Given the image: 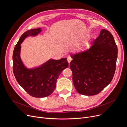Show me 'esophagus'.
Wrapping results in <instances>:
<instances>
[{
    "label": "esophagus",
    "mask_w": 127,
    "mask_h": 127,
    "mask_svg": "<svg viewBox=\"0 0 127 127\" xmlns=\"http://www.w3.org/2000/svg\"><path fill=\"white\" fill-rule=\"evenodd\" d=\"M71 60H72V58H71L70 57L68 56V57H67V61H68V62L69 64L70 63V62L71 61Z\"/></svg>",
    "instance_id": "esophagus-1"
}]
</instances>
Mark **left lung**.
Instances as JSON below:
<instances>
[{
	"instance_id": "obj_1",
	"label": "left lung",
	"mask_w": 127,
	"mask_h": 127,
	"mask_svg": "<svg viewBox=\"0 0 127 127\" xmlns=\"http://www.w3.org/2000/svg\"><path fill=\"white\" fill-rule=\"evenodd\" d=\"M91 44L88 49L70 55L74 86L79 94L86 96L98 94L111 82L118 53L114 38L106 30L102 29Z\"/></svg>"
}]
</instances>
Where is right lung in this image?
<instances>
[{
    "label": "right lung",
    "mask_w": 127,
    "mask_h": 127,
    "mask_svg": "<svg viewBox=\"0 0 127 127\" xmlns=\"http://www.w3.org/2000/svg\"><path fill=\"white\" fill-rule=\"evenodd\" d=\"M42 31L41 28L33 29L25 32L15 45L13 53V70L18 84L32 96L43 98L54 91L57 80L61 72L68 66L67 58L49 59L43 64L28 68L21 58V44L28 37H34Z\"/></svg>",
    "instance_id": "1"
}]
</instances>
